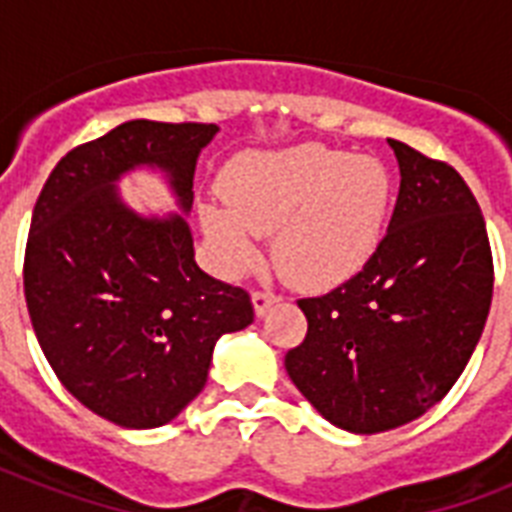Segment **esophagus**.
I'll list each match as a JSON object with an SVG mask.
<instances>
[{
    "label": "esophagus",
    "instance_id": "obj_1",
    "mask_svg": "<svg viewBox=\"0 0 512 512\" xmlns=\"http://www.w3.org/2000/svg\"><path fill=\"white\" fill-rule=\"evenodd\" d=\"M273 303H279V295L271 292V289H257V292H252V305H255L257 316H265V311H268Z\"/></svg>",
    "mask_w": 512,
    "mask_h": 512
}]
</instances>
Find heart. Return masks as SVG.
Listing matches in <instances>:
<instances>
[{"label": "heart", "mask_w": 512, "mask_h": 512, "mask_svg": "<svg viewBox=\"0 0 512 512\" xmlns=\"http://www.w3.org/2000/svg\"><path fill=\"white\" fill-rule=\"evenodd\" d=\"M228 212L204 207L201 220L225 271L257 263L255 236H273V260L303 289L337 287L377 252L393 183L374 156H348L305 143L236 159L223 177Z\"/></svg>", "instance_id": "obj_1"}]
</instances>
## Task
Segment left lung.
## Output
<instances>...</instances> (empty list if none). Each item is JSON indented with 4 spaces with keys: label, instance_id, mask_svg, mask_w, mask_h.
I'll use <instances>...</instances> for the list:
<instances>
[{
    "label": "left lung",
    "instance_id": "obj_1",
    "mask_svg": "<svg viewBox=\"0 0 512 512\" xmlns=\"http://www.w3.org/2000/svg\"><path fill=\"white\" fill-rule=\"evenodd\" d=\"M401 170L388 233L327 295L303 297L297 390L350 433L417 420L452 390L484 332L494 263L476 196L452 164L388 140Z\"/></svg>",
    "mask_w": 512,
    "mask_h": 512
}]
</instances>
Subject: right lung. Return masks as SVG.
Returning <instances> with one entry per match:
<instances>
[{
  "label": "right lung",
  "mask_w": 512,
  "mask_h": 512,
  "mask_svg": "<svg viewBox=\"0 0 512 512\" xmlns=\"http://www.w3.org/2000/svg\"><path fill=\"white\" fill-rule=\"evenodd\" d=\"M215 132L124 122L71 148L36 199L23 257L31 327L63 388L122 428L175 420L204 388L217 337L255 319L247 289L196 265L183 217L135 215L114 188L132 167H159L188 212Z\"/></svg>",
  "instance_id": "right-lung-1"
}]
</instances>
